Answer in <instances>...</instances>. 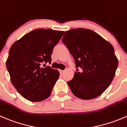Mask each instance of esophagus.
Returning <instances> with one entry per match:
<instances>
[{"instance_id":"1","label":"esophagus","mask_w":127,"mask_h":127,"mask_svg":"<svg viewBox=\"0 0 127 127\" xmlns=\"http://www.w3.org/2000/svg\"><path fill=\"white\" fill-rule=\"evenodd\" d=\"M59 71H60V74H63V72H64V71H63V70L60 69V70H59Z\"/></svg>"}]
</instances>
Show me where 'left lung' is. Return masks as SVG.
Instances as JSON below:
<instances>
[{"label":"left lung","instance_id":"1","mask_svg":"<svg viewBox=\"0 0 127 127\" xmlns=\"http://www.w3.org/2000/svg\"><path fill=\"white\" fill-rule=\"evenodd\" d=\"M62 42L74 59L76 71L67 82L73 94L84 100L99 96L110 84L118 67L112 45L99 34L85 28L66 32Z\"/></svg>","mask_w":127,"mask_h":127}]
</instances>
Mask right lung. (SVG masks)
I'll use <instances>...</instances> for the list:
<instances>
[{
  "label": "right lung",
  "instance_id": "add662e5",
  "mask_svg": "<svg viewBox=\"0 0 127 127\" xmlns=\"http://www.w3.org/2000/svg\"><path fill=\"white\" fill-rule=\"evenodd\" d=\"M63 33V31L39 28L11 46L6 67L12 84L25 99L40 102L51 95L60 72L50 66L41 67V64H51L53 50Z\"/></svg>",
  "mask_w": 127,
  "mask_h": 127
}]
</instances>
